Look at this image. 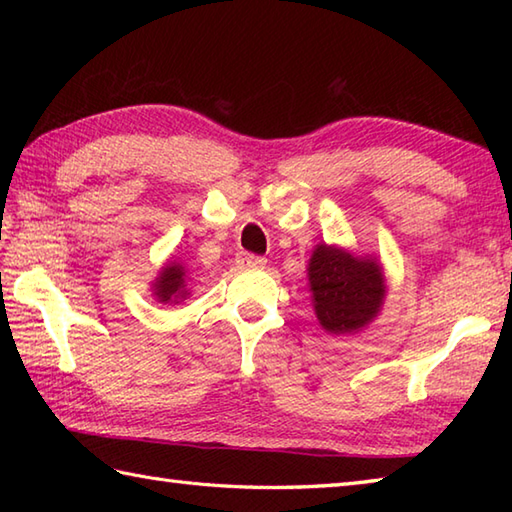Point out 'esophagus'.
<instances>
[{"mask_svg": "<svg viewBox=\"0 0 512 512\" xmlns=\"http://www.w3.org/2000/svg\"><path fill=\"white\" fill-rule=\"evenodd\" d=\"M237 264L242 266V268H264L266 266V257L253 255V253H239L237 255Z\"/></svg>", "mask_w": 512, "mask_h": 512, "instance_id": "34e87169", "label": "esophagus"}]
</instances>
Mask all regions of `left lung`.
I'll list each match as a JSON object with an SVG mask.
<instances>
[{
  "instance_id": "1",
  "label": "left lung",
  "mask_w": 512,
  "mask_h": 512,
  "mask_svg": "<svg viewBox=\"0 0 512 512\" xmlns=\"http://www.w3.org/2000/svg\"><path fill=\"white\" fill-rule=\"evenodd\" d=\"M308 281L314 314L330 334H354L372 323L385 301L383 268L372 257L319 244L312 250Z\"/></svg>"
}]
</instances>
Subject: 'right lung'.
Segmentation results:
<instances>
[{"label":"right lung","instance_id":"obj_1","mask_svg":"<svg viewBox=\"0 0 512 512\" xmlns=\"http://www.w3.org/2000/svg\"><path fill=\"white\" fill-rule=\"evenodd\" d=\"M187 281V268L178 262H169L167 266H162L160 275L154 279L151 292H154V297L160 303H180L189 295Z\"/></svg>","mask_w":512,"mask_h":512}]
</instances>
